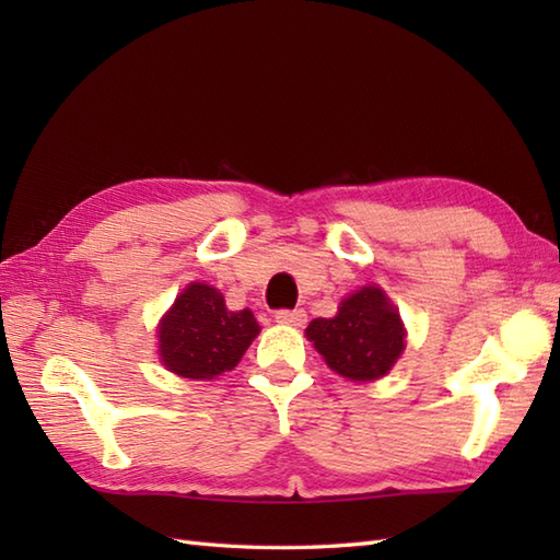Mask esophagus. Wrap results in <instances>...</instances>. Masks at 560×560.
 <instances>
[{"label": "esophagus", "instance_id": "1", "mask_svg": "<svg viewBox=\"0 0 560 560\" xmlns=\"http://www.w3.org/2000/svg\"><path fill=\"white\" fill-rule=\"evenodd\" d=\"M305 319H307V315H305V311H301V307H295V311H287V307H281V311H277V323H281V325L301 327V325H305Z\"/></svg>", "mask_w": 560, "mask_h": 560}]
</instances>
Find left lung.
Wrapping results in <instances>:
<instances>
[{"label":"left lung","instance_id":"8db88e82","mask_svg":"<svg viewBox=\"0 0 560 560\" xmlns=\"http://www.w3.org/2000/svg\"><path fill=\"white\" fill-rule=\"evenodd\" d=\"M305 335L331 371L361 383L383 377L404 349L399 313L375 287L349 295L337 317L313 319Z\"/></svg>","mask_w":560,"mask_h":560}]
</instances>
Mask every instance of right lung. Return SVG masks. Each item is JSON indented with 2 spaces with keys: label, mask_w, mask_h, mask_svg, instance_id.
<instances>
[{
  "label": "right lung",
  "mask_w": 560,
  "mask_h": 560,
  "mask_svg": "<svg viewBox=\"0 0 560 560\" xmlns=\"http://www.w3.org/2000/svg\"><path fill=\"white\" fill-rule=\"evenodd\" d=\"M257 331L253 313H231L217 289L192 283L161 319V361L183 377L211 380L233 371Z\"/></svg>",
  "instance_id": "add662e5"
}]
</instances>
